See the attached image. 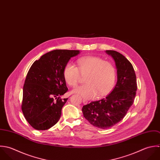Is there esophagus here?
I'll return each instance as SVG.
<instances>
[{"mask_svg": "<svg viewBox=\"0 0 160 160\" xmlns=\"http://www.w3.org/2000/svg\"><path fill=\"white\" fill-rule=\"evenodd\" d=\"M82 102H83L84 104L86 105V104H87L88 103V101L87 100H86V99H83V100H82Z\"/></svg>", "mask_w": 160, "mask_h": 160, "instance_id": "obj_1", "label": "esophagus"}]
</instances>
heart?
Returning a JSON list of instances; mask_svg holds the SVG:
<instances>
[{"mask_svg": "<svg viewBox=\"0 0 160 160\" xmlns=\"http://www.w3.org/2000/svg\"><path fill=\"white\" fill-rule=\"evenodd\" d=\"M78 68L68 62L63 69V76L66 83L72 87L76 86L81 74L86 75V84L77 86L72 92L85 99H92L96 96L106 95L113 88L117 77L114 65L96 56L84 57L78 60Z\"/></svg>", "mask_w": 160, "mask_h": 160, "instance_id": "obj_1", "label": "heart"}]
</instances>
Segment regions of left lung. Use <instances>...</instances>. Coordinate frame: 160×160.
I'll return each instance as SVG.
<instances>
[{"instance_id":"obj_1","label":"left lung","mask_w":160,"mask_h":160,"mask_svg":"<svg viewBox=\"0 0 160 160\" xmlns=\"http://www.w3.org/2000/svg\"><path fill=\"white\" fill-rule=\"evenodd\" d=\"M115 61L117 82L112 91L101 100L82 107L83 115L99 128H108L120 122L132 106L137 89V78L131 62L122 54L106 50Z\"/></svg>"}]
</instances>
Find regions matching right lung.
I'll use <instances>...</instances> for the list:
<instances>
[{"instance_id":"add662e5","label":"right lung","mask_w":160,"mask_h":160,"mask_svg":"<svg viewBox=\"0 0 160 160\" xmlns=\"http://www.w3.org/2000/svg\"><path fill=\"white\" fill-rule=\"evenodd\" d=\"M79 50H56L43 54L30 67L23 88L22 110L29 124L45 130L59 120L68 98L61 99L68 90L63 69Z\"/></svg>"}]
</instances>
